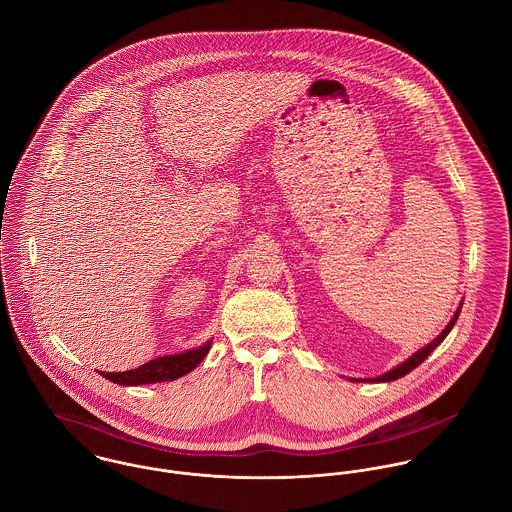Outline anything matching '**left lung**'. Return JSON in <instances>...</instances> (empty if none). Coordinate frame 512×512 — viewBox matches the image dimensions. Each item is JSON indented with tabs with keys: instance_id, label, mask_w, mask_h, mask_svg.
I'll use <instances>...</instances> for the list:
<instances>
[{
	"instance_id": "8db88e82",
	"label": "left lung",
	"mask_w": 512,
	"mask_h": 512,
	"mask_svg": "<svg viewBox=\"0 0 512 512\" xmlns=\"http://www.w3.org/2000/svg\"><path fill=\"white\" fill-rule=\"evenodd\" d=\"M461 305H463V303H459V307H457V311L453 313L451 321L445 325V329L439 333L438 337H436L432 343H428L426 347H422L418 353H414L410 359H406L404 363L390 368L388 372H384V374H380V376H376V378H351V380H355V382H392V380H398V378L406 376L408 372H412L416 366L422 365V363L428 359V355H430V353L438 347L439 343L449 335V331L453 329V325H455V321H457V317H459Z\"/></svg>"
}]
</instances>
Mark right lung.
<instances>
[{
	"label": "right lung",
	"instance_id": "right-lung-1",
	"mask_svg": "<svg viewBox=\"0 0 512 512\" xmlns=\"http://www.w3.org/2000/svg\"><path fill=\"white\" fill-rule=\"evenodd\" d=\"M213 341H207L205 345L197 349H189L179 355H165L149 361L146 365L126 372H100L104 378L122 384V386H140V384H153V382H167L177 380L179 376L189 374L211 351Z\"/></svg>",
	"mask_w": 512,
	"mask_h": 512
}]
</instances>
